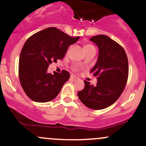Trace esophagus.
<instances>
[{"label": "esophagus", "mask_w": 146, "mask_h": 146, "mask_svg": "<svg viewBox=\"0 0 146 146\" xmlns=\"http://www.w3.org/2000/svg\"><path fill=\"white\" fill-rule=\"evenodd\" d=\"M70 79H71L72 80H73V81H76V80H79L78 78H77L76 76H70Z\"/></svg>", "instance_id": "1"}]
</instances>
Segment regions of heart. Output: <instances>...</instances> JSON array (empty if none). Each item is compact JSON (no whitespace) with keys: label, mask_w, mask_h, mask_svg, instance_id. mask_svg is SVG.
I'll return each mask as SVG.
<instances>
[{"label":"heart","mask_w":146,"mask_h":146,"mask_svg":"<svg viewBox=\"0 0 146 146\" xmlns=\"http://www.w3.org/2000/svg\"><path fill=\"white\" fill-rule=\"evenodd\" d=\"M92 47H94L93 46H92V45H90V44H86V45H85V46H83V50H84V51H85V50L88 49V48H92Z\"/></svg>","instance_id":"1"}]
</instances>
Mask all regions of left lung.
Segmentation results:
<instances>
[{"instance_id":"8db88e82","label":"left lung","mask_w":146,"mask_h":146,"mask_svg":"<svg viewBox=\"0 0 146 146\" xmlns=\"http://www.w3.org/2000/svg\"><path fill=\"white\" fill-rule=\"evenodd\" d=\"M99 48L98 58L90 73L98 77L95 86L85 80L78 92L80 100L92 110L105 109L114 104L123 92L129 76V63L124 49L106 35L90 38Z\"/></svg>"}]
</instances>
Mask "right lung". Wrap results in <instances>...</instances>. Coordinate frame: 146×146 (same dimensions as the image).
I'll return each instance as SVG.
<instances>
[{
	"mask_svg": "<svg viewBox=\"0 0 146 146\" xmlns=\"http://www.w3.org/2000/svg\"><path fill=\"white\" fill-rule=\"evenodd\" d=\"M79 38L71 37L56 27H48L26 41L19 59V78L23 90L32 100L47 102L58 95L70 73L63 70L52 75L47 68L52 62L62 59L70 45Z\"/></svg>",
	"mask_w": 146,
	"mask_h": 146,
	"instance_id": "right-lung-1",
	"label": "right lung"
}]
</instances>
